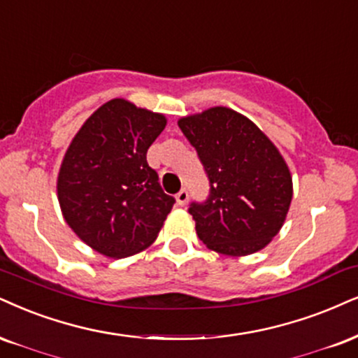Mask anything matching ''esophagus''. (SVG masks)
<instances>
[{
    "mask_svg": "<svg viewBox=\"0 0 358 358\" xmlns=\"http://www.w3.org/2000/svg\"><path fill=\"white\" fill-rule=\"evenodd\" d=\"M189 199V192L186 191V189H182V191L178 192V196H176V201H178L179 206H184Z\"/></svg>",
    "mask_w": 358,
    "mask_h": 358,
    "instance_id": "1",
    "label": "esophagus"
}]
</instances>
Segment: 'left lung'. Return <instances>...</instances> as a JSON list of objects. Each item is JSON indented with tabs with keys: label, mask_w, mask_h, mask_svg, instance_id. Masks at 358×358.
I'll use <instances>...</instances> for the list:
<instances>
[{
	"label": "left lung",
	"mask_w": 358,
	"mask_h": 358,
	"mask_svg": "<svg viewBox=\"0 0 358 358\" xmlns=\"http://www.w3.org/2000/svg\"><path fill=\"white\" fill-rule=\"evenodd\" d=\"M178 124L210 184L209 197L189 207L199 239L232 257L264 249L284 226L292 201V176L279 149L250 119L222 106Z\"/></svg>",
	"instance_id": "1"
}]
</instances>
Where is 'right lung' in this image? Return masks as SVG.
<instances>
[{
  "label": "right lung",
  "instance_id": "1",
  "mask_svg": "<svg viewBox=\"0 0 358 358\" xmlns=\"http://www.w3.org/2000/svg\"><path fill=\"white\" fill-rule=\"evenodd\" d=\"M164 114L111 99L86 119L57 174V201L74 234L96 252L122 259L156 241L176 199L149 167Z\"/></svg>",
  "mask_w": 358,
  "mask_h": 358
}]
</instances>
